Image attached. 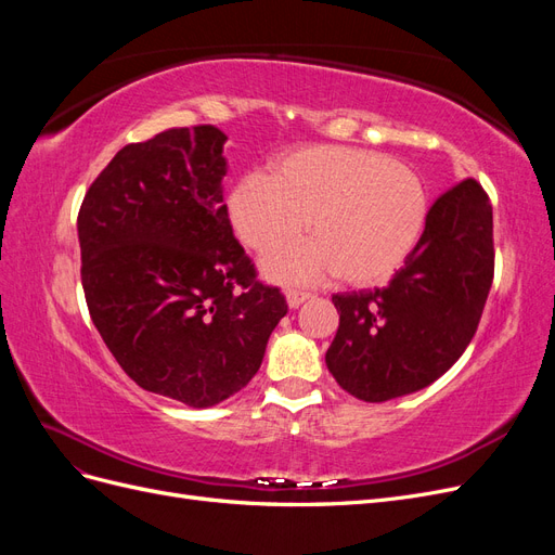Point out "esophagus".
Returning a JSON list of instances; mask_svg holds the SVG:
<instances>
[{
  "mask_svg": "<svg viewBox=\"0 0 555 555\" xmlns=\"http://www.w3.org/2000/svg\"><path fill=\"white\" fill-rule=\"evenodd\" d=\"M310 296H312V294H308V292L289 289V292H287V304H289V308H298L300 304H306V300H308Z\"/></svg>",
  "mask_w": 555,
  "mask_h": 555,
  "instance_id": "esophagus-1",
  "label": "esophagus"
}]
</instances>
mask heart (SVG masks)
I'll list each match as a JSON object with an SVG mask.
<instances>
[{
  "label": "heart",
  "instance_id": "b5f03b06",
  "mask_svg": "<svg viewBox=\"0 0 555 555\" xmlns=\"http://www.w3.org/2000/svg\"><path fill=\"white\" fill-rule=\"evenodd\" d=\"M238 241L257 255L310 241L263 259L273 282L306 284L338 273L354 287L389 280L424 236L428 194L410 166L373 150L308 145L271 164V173H247L227 196Z\"/></svg>",
  "mask_w": 555,
  "mask_h": 555
}]
</instances>
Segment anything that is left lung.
I'll use <instances>...</instances> for the list:
<instances>
[{"instance_id":"obj_1","label":"left lung","mask_w":555,"mask_h":555,"mask_svg":"<svg viewBox=\"0 0 555 555\" xmlns=\"http://www.w3.org/2000/svg\"><path fill=\"white\" fill-rule=\"evenodd\" d=\"M493 282V208L473 178L428 210L424 236L389 284L335 294L328 373L347 393L386 402L426 389L461 359Z\"/></svg>"}]
</instances>
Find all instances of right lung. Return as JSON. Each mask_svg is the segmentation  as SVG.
Returning a JSON list of instances; mask_svg holds the SVG:
<instances>
[{
  "label": "right lung",
  "instance_id": "1",
  "mask_svg": "<svg viewBox=\"0 0 555 555\" xmlns=\"http://www.w3.org/2000/svg\"><path fill=\"white\" fill-rule=\"evenodd\" d=\"M224 133L204 125L125 145L78 212L80 278L96 331L122 371L206 410L257 375L287 314L233 238Z\"/></svg>",
  "mask_w": 555,
  "mask_h": 555
}]
</instances>
